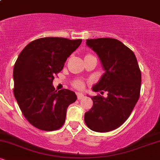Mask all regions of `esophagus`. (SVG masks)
Returning a JSON list of instances; mask_svg holds the SVG:
<instances>
[{
    "mask_svg": "<svg viewBox=\"0 0 160 160\" xmlns=\"http://www.w3.org/2000/svg\"><path fill=\"white\" fill-rule=\"evenodd\" d=\"M77 95H78V100H81V99L84 98V95L82 94V93H80V92H77Z\"/></svg>",
    "mask_w": 160,
    "mask_h": 160,
    "instance_id": "obj_1",
    "label": "esophagus"
}]
</instances>
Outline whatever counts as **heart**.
<instances>
[{
    "instance_id": "heart-1",
    "label": "heart",
    "mask_w": 160,
    "mask_h": 160,
    "mask_svg": "<svg viewBox=\"0 0 160 160\" xmlns=\"http://www.w3.org/2000/svg\"><path fill=\"white\" fill-rule=\"evenodd\" d=\"M74 86L79 89H81L84 87V82L80 80H77L74 82Z\"/></svg>"
}]
</instances>
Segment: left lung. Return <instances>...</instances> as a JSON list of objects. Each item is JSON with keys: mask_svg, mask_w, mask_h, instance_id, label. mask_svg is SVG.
<instances>
[{"mask_svg": "<svg viewBox=\"0 0 160 160\" xmlns=\"http://www.w3.org/2000/svg\"><path fill=\"white\" fill-rule=\"evenodd\" d=\"M86 45L98 55L104 71L92 90L105 91L108 96L91 97L93 105L84 120L92 131L108 132L123 124L135 108L140 95L141 71L134 52L120 40L89 39Z\"/></svg>", "mask_w": 160, "mask_h": 160, "instance_id": "left-lung-1", "label": "left lung"}]
</instances>
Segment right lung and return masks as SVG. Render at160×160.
Returning <instances> with one entry per match:
<instances>
[{"instance_id": "right-lung-1", "label": "right lung", "mask_w": 160, "mask_h": 160, "mask_svg": "<svg viewBox=\"0 0 160 160\" xmlns=\"http://www.w3.org/2000/svg\"><path fill=\"white\" fill-rule=\"evenodd\" d=\"M82 40L43 38L31 42L18 56L13 68L14 96L22 113L34 127L54 131L63 126L68 106L77 100L74 92L55 90L54 75Z\"/></svg>"}]
</instances>
